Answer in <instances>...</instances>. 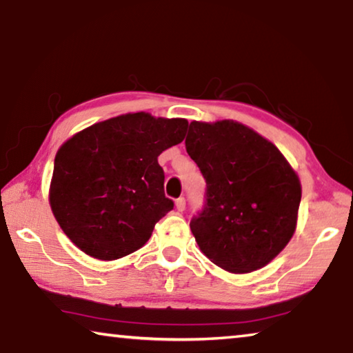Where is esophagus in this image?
Listing matches in <instances>:
<instances>
[{
    "label": "esophagus",
    "instance_id": "1",
    "mask_svg": "<svg viewBox=\"0 0 353 353\" xmlns=\"http://www.w3.org/2000/svg\"><path fill=\"white\" fill-rule=\"evenodd\" d=\"M176 208H177V212H183L185 210V198H179L176 201Z\"/></svg>",
    "mask_w": 353,
    "mask_h": 353
}]
</instances>
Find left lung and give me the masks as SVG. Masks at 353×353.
I'll use <instances>...</instances> for the list:
<instances>
[{
	"instance_id": "1",
	"label": "left lung",
	"mask_w": 353,
	"mask_h": 353,
	"mask_svg": "<svg viewBox=\"0 0 353 353\" xmlns=\"http://www.w3.org/2000/svg\"><path fill=\"white\" fill-rule=\"evenodd\" d=\"M185 148L205 179L190 229L208 259L235 274L268 265L296 230L301 182L282 152L236 121L190 123Z\"/></svg>"
}]
</instances>
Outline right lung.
<instances>
[{
	"label": "right lung",
	"instance_id": "1",
	"mask_svg": "<svg viewBox=\"0 0 353 353\" xmlns=\"http://www.w3.org/2000/svg\"><path fill=\"white\" fill-rule=\"evenodd\" d=\"M187 128V119L139 112L93 124L63 143L50 204L82 252L117 260L149 240L155 223L174 207L157 159L185 139Z\"/></svg>",
	"mask_w": 353,
	"mask_h": 353
}]
</instances>
